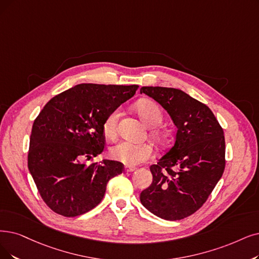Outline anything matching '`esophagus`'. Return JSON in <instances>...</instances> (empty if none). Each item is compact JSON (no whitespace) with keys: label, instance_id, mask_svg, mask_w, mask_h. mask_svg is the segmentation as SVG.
<instances>
[{"label":"esophagus","instance_id":"obj_1","mask_svg":"<svg viewBox=\"0 0 259 259\" xmlns=\"http://www.w3.org/2000/svg\"><path fill=\"white\" fill-rule=\"evenodd\" d=\"M125 172H133L136 170V167H133V165H125V168H124Z\"/></svg>","mask_w":259,"mask_h":259}]
</instances>
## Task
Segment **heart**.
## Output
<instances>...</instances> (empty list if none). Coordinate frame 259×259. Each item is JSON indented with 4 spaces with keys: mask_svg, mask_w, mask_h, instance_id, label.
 Listing matches in <instances>:
<instances>
[{
    "mask_svg": "<svg viewBox=\"0 0 259 259\" xmlns=\"http://www.w3.org/2000/svg\"><path fill=\"white\" fill-rule=\"evenodd\" d=\"M136 109L142 120L149 126H157L161 123L163 115L160 106L151 100H141L136 104ZM120 117V109L111 110L103 121V132L109 139L117 136L118 120ZM153 136L157 139L162 137L158 130L152 131ZM110 157L125 164H138L147 161L153 157L154 148L149 142L135 143L131 141H120L109 150Z\"/></svg>",
    "mask_w": 259,
    "mask_h": 259,
    "instance_id": "heart-1",
    "label": "heart"
}]
</instances>
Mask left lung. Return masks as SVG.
<instances>
[{
  "instance_id": "left-lung-1",
  "label": "left lung",
  "mask_w": 259,
  "mask_h": 259,
  "mask_svg": "<svg viewBox=\"0 0 259 259\" xmlns=\"http://www.w3.org/2000/svg\"><path fill=\"white\" fill-rule=\"evenodd\" d=\"M168 111L178 127L173 147L150 170L153 182L140 193L149 211L164 220H181L199 210L225 168L223 128L212 111L184 91L142 87Z\"/></svg>"
}]
</instances>
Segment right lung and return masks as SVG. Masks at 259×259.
Listing matches in <instances>:
<instances>
[{"label":"right lung","mask_w":259,"mask_h":259,"mask_svg":"<svg viewBox=\"0 0 259 259\" xmlns=\"http://www.w3.org/2000/svg\"><path fill=\"white\" fill-rule=\"evenodd\" d=\"M138 85L79 84L51 99L35 119L28 170L45 203L64 217L85 213L104 198L123 163L92 160L104 150L103 121L136 94Z\"/></svg>","instance_id":"1"}]
</instances>
